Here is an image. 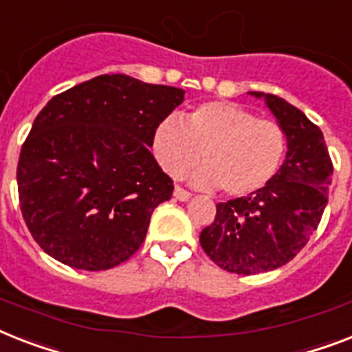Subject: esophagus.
<instances>
[{
    "label": "esophagus",
    "mask_w": 352,
    "mask_h": 352,
    "mask_svg": "<svg viewBox=\"0 0 352 352\" xmlns=\"http://www.w3.org/2000/svg\"><path fill=\"white\" fill-rule=\"evenodd\" d=\"M173 197H175L177 201L186 202L191 197V193L190 191H186L184 188H181V186H175V190H173Z\"/></svg>",
    "instance_id": "1"
}]
</instances>
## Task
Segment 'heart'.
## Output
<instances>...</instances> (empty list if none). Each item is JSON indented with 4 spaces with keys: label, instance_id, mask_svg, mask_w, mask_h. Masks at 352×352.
Wrapping results in <instances>:
<instances>
[{
    "label": "heart",
    "instance_id": "obj_1",
    "mask_svg": "<svg viewBox=\"0 0 352 352\" xmlns=\"http://www.w3.org/2000/svg\"><path fill=\"white\" fill-rule=\"evenodd\" d=\"M287 135L270 117H256L248 108L226 101L202 102L179 119L164 117L153 133V153L159 166L181 177L191 164V181L217 188L230 197L250 195L278 173Z\"/></svg>",
    "mask_w": 352,
    "mask_h": 352
}]
</instances>
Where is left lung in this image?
<instances>
[{
  "instance_id": "1",
  "label": "left lung",
  "mask_w": 352,
  "mask_h": 352,
  "mask_svg": "<svg viewBox=\"0 0 352 352\" xmlns=\"http://www.w3.org/2000/svg\"><path fill=\"white\" fill-rule=\"evenodd\" d=\"M265 97L287 135V153L278 173L248 197L217 204L215 221L201 233L204 253L236 275H256L295 258L318 228L329 197L333 161L324 133L276 96Z\"/></svg>"
}]
</instances>
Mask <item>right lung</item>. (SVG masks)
Segmentation results:
<instances>
[{
    "label": "right lung",
    "mask_w": 352,
    "mask_h": 352,
    "mask_svg": "<svg viewBox=\"0 0 352 352\" xmlns=\"http://www.w3.org/2000/svg\"><path fill=\"white\" fill-rule=\"evenodd\" d=\"M184 90L104 74L54 96L21 146L23 219L41 250L76 270L116 267L146 236L173 181L151 155Z\"/></svg>",
    "instance_id": "right-lung-1"
}]
</instances>
